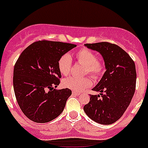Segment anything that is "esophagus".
<instances>
[{"label":"esophagus","mask_w":148,"mask_h":148,"mask_svg":"<svg viewBox=\"0 0 148 148\" xmlns=\"http://www.w3.org/2000/svg\"><path fill=\"white\" fill-rule=\"evenodd\" d=\"M73 93L74 94V95H80V92H76V91H73Z\"/></svg>","instance_id":"esophagus-1"}]
</instances>
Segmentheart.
<instances>
[{
    "label": "heart",
    "instance_id": "1",
    "mask_svg": "<svg viewBox=\"0 0 148 148\" xmlns=\"http://www.w3.org/2000/svg\"><path fill=\"white\" fill-rule=\"evenodd\" d=\"M76 58L81 64L84 65V75L89 73L94 78H99L104 72V64L101 60L96 59V55L87 48H82L76 53ZM71 56L68 53L64 54L58 62V70L64 75H67L71 71ZM63 85L77 92H82L92 85V81L89 77H69L63 81Z\"/></svg>",
    "mask_w": 148,
    "mask_h": 148
}]
</instances>
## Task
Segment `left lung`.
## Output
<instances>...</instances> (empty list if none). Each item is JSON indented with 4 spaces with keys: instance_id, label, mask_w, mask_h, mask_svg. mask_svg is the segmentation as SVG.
Instances as JSON below:
<instances>
[{
    "instance_id": "1",
    "label": "left lung",
    "mask_w": 148,
    "mask_h": 148,
    "mask_svg": "<svg viewBox=\"0 0 148 148\" xmlns=\"http://www.w3.org/2000/svg\"><path fill=\"white\" fill-rule=\"evenodd\" d=\"M99 52L104 61L106 71L84 105L86 114L95 122L111 125L121 118L132 100L136 89V72L130 56L118 45L108 42L84 44Z\"/></svg>"
}]
</instances>
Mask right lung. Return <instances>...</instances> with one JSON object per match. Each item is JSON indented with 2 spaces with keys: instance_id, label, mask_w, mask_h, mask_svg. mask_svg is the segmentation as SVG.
Instances as JSON below:
<instances>
[{
  "instance_id": "1",
  "label": "right lung",
  "mask_w": 148,
  "mask_h": 148,
  "mask_svg": "<svg viewBox=\"0 0 148 148\" xmlns=\"http://www.w3.org/2000/svg\"><path fill=\"white\" fill-rule=\"evenodd\" d=\"M75 47L68 43L39 40L19 56L14 66L13 87L18 105L29 119L47 123L63 112L72 91L54 88L61 78L58 62L61 56Z\"/></svg>"
}]
</instances>
